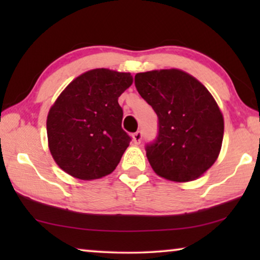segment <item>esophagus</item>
Returning <instances> with one entry per match:
<instances>
[{"mask_svg": "<svg viewBox=\"0 0 260 260\" xmlns=\"http://www.w3.org/2000/svg\"><path fill=\"white\" fill-rule=\"evenodd\" d=\"M133 141L135 144H140L141 141H142V133L141 131H137V133H135L133 135Z\"/></svg>", "mask_w": 260, "mask_h": 260, "instance_id": "1", "label": "esophagus"}]
</instances>
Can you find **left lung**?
Here are the masks:
<instances>
[{
  "label": "left lung",
  "mask_w": 260,
  "mask_h": 260,
  "mask_svg": "<svg viewBox=\"0 0 260 260\" xmlns=\"http://www.w3.org/2000/svg\"><path fill=\"white\" fill-rule=\"evenodd\" d=\"M135 85L158 117V136L147 145V157L158 176L189 182L218 158L223 116L205 85L182 70L137 73Z\"/></svg>",
  "instance_id": "left-lung-1"
}]
</instances>
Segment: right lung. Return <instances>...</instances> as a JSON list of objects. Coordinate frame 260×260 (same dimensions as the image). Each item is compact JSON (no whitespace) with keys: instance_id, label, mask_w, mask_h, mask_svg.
Instances as JSON below:
<instances>
[{"instance_id":"obj_1","label":"right lung","mask_w":260,"mask_h":260,"mask_svg":"<svg viewBox=\"0 0 260 260\" xmlns=\"http://www.w3.org/2000/svg\"><path fill=\"white\" fill-rule=\"evenodd\" d=\"M131 73L94 69L67 85L47 116L48 148L56 165L76 179L111 174L129 147L118 97L133 84Z\"/></svg>"}]
</instances>
